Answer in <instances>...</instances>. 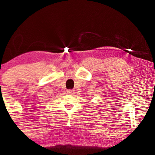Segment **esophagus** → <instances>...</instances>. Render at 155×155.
I'll use <instances>...</instances> for the list:
<instances>
[{
	"label": "esophagus",
	"instance_id": "1",
	"mask_svg": "<svg viewBox=\"0 0 155 155\" xmlns=\"http://www.w3.org/2000/svg\"><path fill=\"white\" fill-rule=\"evenodd\" d=\"M74 89H68V91H67V93H68V94H74Z\"/></svg>",
	"mask_w": 155,
	"mask_h": 155
}]
</instances>
